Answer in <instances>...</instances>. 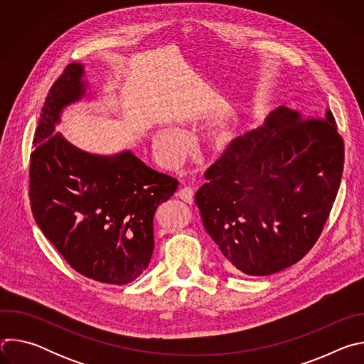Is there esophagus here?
Returning a JSON list of instances; mask_svg holds the SVG:
<instances>
[{
  "instance_id": "obj_1",
  "label": "esophagus",
  "mask_w": 364,
  "mask_h": 364,
  "mask_svg": "<svg viewBox=\"0 0 364 364\" xmlns=\"http://www.w3.org/2000/svg\"><path fill=\"white\" fill-rule=\"evenodd\" d=\"M177 197L181 198L183 201L188 203V204H193V201H194V190L191 187H184V188L178 190Z\"/></svg>"
}]
</instances>
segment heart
Listing matches in <instances>:
<instances>
[{
  "instance_id": "heart-1",
  "label": "heart",
  "mask_w": 364,
  "mask_h": 364,
  "mask_svg": "<svg viewBox=\"0 0 364 364\" xmlns=\"http://www.w3.org/2000/svg\"><path fill=\"white\" fill-rule=\"evenodd\" d=\"M235 139V132L229 128H219L210 134V144L215 149H226ZM154 145L157 149L160 159L167 166H176L180 160V148L183 146L181 135L177 129L168 128L155 132Z\"/></svg>"
}]
</instances>
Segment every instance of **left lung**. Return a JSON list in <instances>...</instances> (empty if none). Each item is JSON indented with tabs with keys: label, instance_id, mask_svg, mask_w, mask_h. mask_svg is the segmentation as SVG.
Segmentation results:
<instances>
[{
	"label": "left lung",
	"instance_id": "1",
	"mask_svg": "<svg viewBox=\"0 0 364 364\" xmlns=\"http://www.w3.org/2000/svg\"><path fill=\"white\" fill-rule=\"evenodd\" d=\"M343 164L344 142L328 109L306 118L279 107L236 138L194 196L226 264L253 277L296 264L323 232Z\"/></svg>",
	"mask_w": 364,
	"mask_h": 364
}]
</instances>
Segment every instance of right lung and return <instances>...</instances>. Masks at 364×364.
<instances>
[{"label": "right lung", "mask_w": 364, "mask_h": 364, "mask_svg": "<svg viewBox=\"0 0 364 364\" xmlns=\"http://www.w3.org/2000/svg\"><path fill=\"white\" fill-rule=\"evenodd\" d=\"M83 65H69L41 108L30 155L36 223L79 274L112 285L136 279L154 250V215L178 181L131 151L96 155L53 134L60 115L86 93Z\"/></svg>", "instance_id": "add662e5"}]
</instances>
